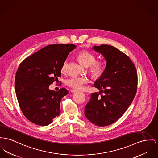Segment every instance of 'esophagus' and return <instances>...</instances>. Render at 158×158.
<instances>
[{"label": "esophagus", "mask_w": 158, "mask_h": 158, "mask_svg": "<svg viewBox=\"0 0 158 158\" xmlns=\"http://www.w3.org/2000/svg\"><path fill=\"white\" fill-rule=\"evenodd\" d=\"M70 91H71V92H72V93H74V92H77V90H75V89H71V90H70Z\"/></svg>", "instance_id": "34e87169"}]
</instances>
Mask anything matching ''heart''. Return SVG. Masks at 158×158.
<instances>
[{
	"mask_svg": "<svg viewBox=\"0 0 158 158\" xmlns=\"http://www.w3.org/2000/svg\"><path fill=\"white\" fill-rule=\"evenodd\" d=\"M78 59L80 62L85 67H88L90 66L89 72L91 75L95 77L98 78L102 75L104 71V64L102 62H95V56L92 53L83 51L78 53L77 56ZM68 65V60H65L63 63L61 68V71L64 73L66 70ZM88 80L85 77H72L68 79L66 81V84L68 86L76 89H81L84 84L87 83Z\"/></svg>",
	"mask_w": 158,
	"mask_h": 158,
	"instance_id": "obj_1",
	"label": "heart"
}]
</instances>
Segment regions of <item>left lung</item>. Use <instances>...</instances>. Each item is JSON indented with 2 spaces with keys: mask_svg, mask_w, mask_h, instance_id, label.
<instances>
[{
  "mask_svg": "<svg viewBox=\"0 0 158 158\" xmlns=\"http://www.w3.org/2000/svg\"><path fill=\"white\" fill-rule=\"evenodd\" d=\"M92 49L101 54L106 63L103 74L94 83L99 94H91L84 114L95 125L108 126L131 104L137 92V69L129 57L113 46L103 44ZM102 92L105 95L99 97Z\"/></svg>",
  "mask_w": 158,
  "mask_h": 158,
  "instance_id": "left-lung-1",
  "label": "left lung"
}]
</instances>
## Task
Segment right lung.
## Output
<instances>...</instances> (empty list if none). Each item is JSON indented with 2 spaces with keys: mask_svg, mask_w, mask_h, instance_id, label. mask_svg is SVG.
Instances as JSON below:
<instances>
[{
  "mask_svg": "<svg viewBox=\"0 0 158 158\" xmlns=\"http://www.w3.org/2000/svg\"><path fill=\"white\" fill-rule=\"evenodd\" d=\"M74 44H53L44 47L21 62L15 75V90L21 111L32 123L47 126L60 113L64 88L56 92L49 85L61 77V68Z\"/></svg>",
  "mask_w": 158,
  "mask_h": 158,
  "instance_id": "obj_1",
  "label": "right lung"
}]
</instances>
